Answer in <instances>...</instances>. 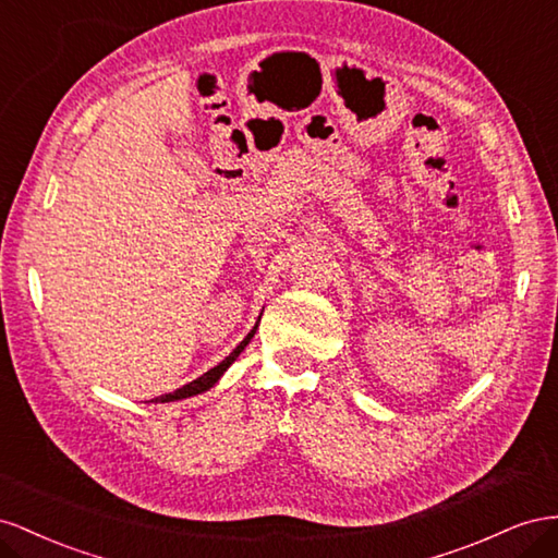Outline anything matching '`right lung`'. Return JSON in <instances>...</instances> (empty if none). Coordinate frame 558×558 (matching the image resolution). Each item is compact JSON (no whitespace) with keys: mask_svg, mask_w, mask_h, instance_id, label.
<instances>
[{"mask_svg":"<svg viewBox=\"0 0 558 558\" xmlns=\"http://www.w3.org/2000/svg\"><path fill=\"white\" fill-rule=\"evenodd\" d=\"M259 320H262V315H259ZM257 327H259V323L250 329L247 337H245L241 343H238V345L233 348V353H229V357L221 360V362L217 364V367H213L210 372H205L203 376H198L196 380H191V384H186V386L178 388L174 392H168V395L156 397V400H151V402H174V400H186V397H194V395H201V392H205V390H210V388L217 384V380H219L221 376H225V372L231 367V364L235 362V357L243 353L245 345L252 341L254 331H257Z\"/></svg>","mask_w":558,"mask_h":558,"instance_id":"obj_1","label":"right lung"}]
</instances>
